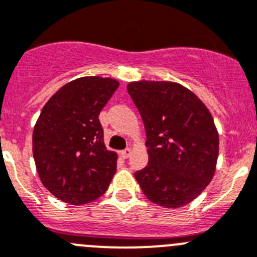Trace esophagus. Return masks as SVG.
Here are the masks:
<instances>
[{
	"mask_svg": "<svg viewBox=\"0 0 257 257\" xmlns=\"http://www.w3.org/2000/svg\"><path fill=\"white\" fill-rule=\"evenodd\" d=\"M120 155H121V157H123V158H128L129 156L132 155V150H131V148H125V150L121 151Z\"/></svg>",
	"mask_w": 257,
	"mask_h": 257,
	"instance_id": "34e87169",
	"label": "esophagus"
}]
</instances>
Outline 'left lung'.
<instances>
[{"label": "left lung", "mask_w": 257, "mask_h": 257, "mask_svg": "<svg viewBox=\"0 0 257 257\" xmlns=\"http://www.w3.org/2000/svg\"><path fill=\"white\" fill-rule=\"evenodd\" d=\"M142 116L148 165L134 174L145 195L165 208H180L201 194L215 172L219 136L198 96L169 81L126 86Z\"/></svg>", "instance_id": "8db88e82"}]
</instances>
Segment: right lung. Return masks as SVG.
I'll use <instances>...</instances> for the list:
<instances>
[{"label":"right lung","mask_w":257,"mask_h":257,"mask_svg":"<svg viewBox=\"0 0 257 257\" xmlns=\"http://www.w3.org/2000/svg\"><path fill=\"white\" fill-rule=\"evenodd\" d=\"M119 82L88 76L62 86L43 107L33 132V155L43 185L59 200L81 205L99 199L116 171L99 114Z\"/></svg>","instance_id":"right-lung-1"}]
</instances>
